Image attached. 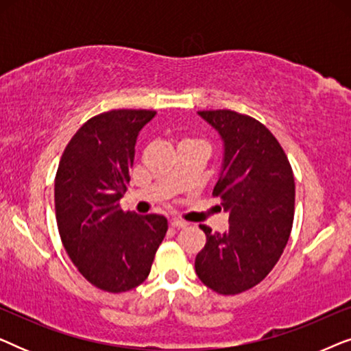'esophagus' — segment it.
Wrapping results in <instances>:
<instances>
[{
	"mask_svg": "<svg viewBox=\"0 0 351 351\" xmlns=\"http://www.w3.org/2000/svg\"><path fill=\"white\" fill-rule=\"evenodd\" d=\"M171 225L174 228H185L186 227V222H184V220H179V219H174L171 222Z\"/></svg>",
	"mask_w": 351,
	"mask_h": 351,
	"instance_id": "esophagus-1",
	"label": "esophagus"
}]
</instances>
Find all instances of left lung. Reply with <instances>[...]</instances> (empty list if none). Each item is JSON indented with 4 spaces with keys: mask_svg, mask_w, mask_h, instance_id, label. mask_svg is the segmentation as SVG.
I'll return each mask as SVG.
<instances>
[{
    "mask_svg": "<svg viewBox=\"0 0 351 351\" xmlns=\"http://www.w3.org/2000/svg\"><path fill=\"white\" fill-rule=\"evenodd\" d=\"M225 142L223 171L213 196L230 213L225 233L206 234L195 258L196 275L209 289L237 295L273 270L294 222V172L276 137L256 118L232 110L198 112Z\"/></svg>",
    "mask_w": 351,
    "mask_h": 351,
    "instance_id": "obj_1",
    "label": "left lung"
}]
</instances>
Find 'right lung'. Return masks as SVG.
<instances>
[{
	"mask_svg": "<svg viewBox=\"0 0 351 351\" xmlns=\"http://www.w3.org/2000/svg\"><path fill=\"white\" fill-rule=\"evenodd\" d=\"M153 110H110L88 119L62 153L56 174L57 228L70 261L90 285L119 294L147 280L167 232L165 215L119 208L138 131Z\"/></svg>",
	"mask_w": 351,
	"mask_h": 351,
	"instance_id": "add662e5",
	"label": "right lung"
}]
</instances>
